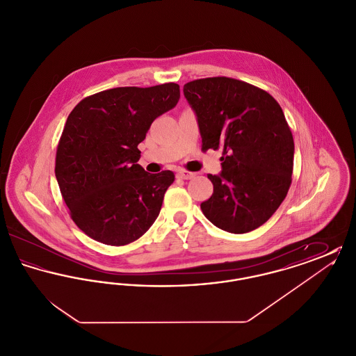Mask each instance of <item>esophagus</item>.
<instances>
[{
  "mask_svg": "<svg viewBox=\"0 0 356 356\" xmlns=\"http://www.w3.org/2000/svg\"><path fill=\"white\" fill-rule=\"evenodd\" d=\"M177 177H179V179H183V180H189V179L195 177V173L188 172V170H180L177 172Z\"/></svg>",
  "mask_w": 356,
  "mask_h": 356,
  "instance_id": "esophagus-1",
  "label": "esophagus"
}]
</instances>
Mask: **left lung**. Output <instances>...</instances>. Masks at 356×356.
I'll return each instance as SVG.
<instances>
[{
	"mask_svg": "<svg viewBox=\"0 0 356 356\" xmlns=\"http://www.w3.org/2000/svg\"><path fill=\"white\" fill-rule=\"evenodd\" d=\"M203 151L222 149L221 172L208 175L212 196L204 216L231 234L263 225L283 203L293 168V137L277 102L266 90L229 79L208 77L184 85Z\"/></svg>",
	"mask_w": 356,
	"mask_h": 356,
	"instance_id": "left-lung-1",
	"label": "left lung"
}]
</instances>
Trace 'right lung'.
Here are the masks:
<instances>
[{
	"mask_svg": "<svg viewBox=\"0 0 356 356\" xmlns=\"http://www.w3.org/2000/svg\"><path fill=\"white\" fill-rule=\"evenodd\" d=\"M180 99L175 83L102 90L70 112L56 153V179L70 218L88 236L125 245L157 219L172 170L148 173L137 145Z\"/></svg>",
	"mask_w": 356,
	"mask_h": 356,
	"instance_id": "obj_1",
	"label": "right lung"
}]
</instances>
